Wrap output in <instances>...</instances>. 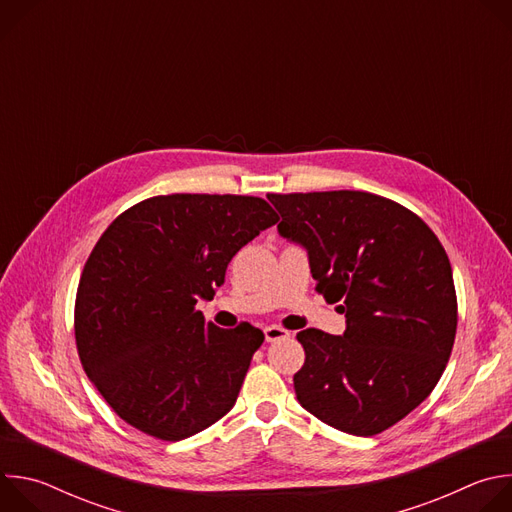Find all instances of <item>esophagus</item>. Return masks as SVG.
Returning a JSON list of instances; mask_svg holds the SVG:
<instances>
[{
    "label": "esophagus",
    "mask_w": 512,
    "mask_h": 512,
    "mask_svg": "<svg viewBox=\"0 0 512 512\" xmlns=\"http://www.w3.org/2000/svg\"><path fill=\"white\" fill-rule=\"evenodd\" d=\"M263 332H265V340L267 342H277V340L289 338V332L283 330L281 326H267Z\"/></svg>",
    "instance_id": "obj_1"
}]
</instances>
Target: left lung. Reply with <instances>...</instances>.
Instances as JSON below:
<instances>
[{
    "label": "left lung",
    "instance_id": "8db88e82",
    "mask_svg": "<svg viewBox=\"0 0 512 512\" xmlns=\"http://www.w3.org/2000/svg\"><path fill=\"white\" fill-rule=\"evenodd\" d=\"M277 231L308 251L316 289L346 316L342 336L298 334L300 405L320 421L375 435L411 413L446 371L458 302L450 259L405 206L358 190L267 194Z\"/></svg>",
    "mask_w": 512,
    "mask_h": 512
}]
</instances>
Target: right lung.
Masks as SVG:
<instances>
[{"label":"right lung","instance_id":"right-lung-1","mask_svg":"<svg viewBox=\"0 0 512 512\" xmlns=\"http://www.w3.org/2000/svg\"><path fill=\"white\" fill-rule=\"evenodd\" d=\"M277 221L263 198L170 194L107 227L79 281L75 338L87 377L123 421L178 442L233 409L265 336L249 322L218 328L194 306Z\"/></svg>","mask_w":512,"mask_h":512}]
</instances>
